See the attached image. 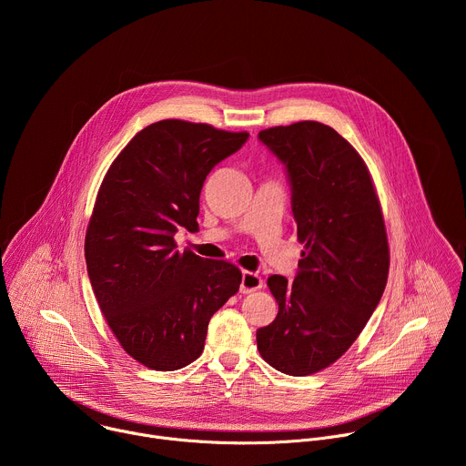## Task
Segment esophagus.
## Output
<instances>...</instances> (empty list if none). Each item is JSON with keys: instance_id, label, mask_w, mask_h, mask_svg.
I'll return each instance as SVG.
<instances>
[{"instance_id": "1", "label": "esophagus", "mask_w": 466, "mask_h": 466, "mask_svg": "<svg viewBox=\"0 0 466 466\" xmlns=\"http://www.w3.org/2000/svg\"><path fill=\"white\" fill-rule=\"evenodd\" d=\"M263 288V280L258 273H252V271H243L241 275V284H239V291L241 293H252V291H258Z\"/></svg>"}]
</instances>
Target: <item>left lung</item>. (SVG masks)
I'll list each match as a JSON object with an SVG mask.
<instances>
[{
	"label": "left lung",
	"mask_w": 466,
	"mask_h": 466,
	"mask_svg": "<svg viewBox=\"0 0 466 466\" xmlns=\"http://www.w3.org/2000/svg\"><path fill=\"white\" fill-rule=\"evenodd\" d=\"M258 138L288 167L304 250L293 282L268 279L279 315L256 343L277 370L308 376L352 347L383 295L390 258L381 205L367 164L331 127L299 121Z\"/></svg>",
	"instance_id": "8db88e82"
}]
</instances>
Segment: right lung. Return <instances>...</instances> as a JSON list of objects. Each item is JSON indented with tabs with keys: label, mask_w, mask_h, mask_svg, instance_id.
Segmentation results:
<instances>
[{
	"label": "right lung",
	"mask_w": 466,
	"mask_h": 466,
	"mask_svg": "<svg viewBox=\"0 0 466 466\" xmlns=\"http://www.w3.org/2000/svg\"><path fill=\"white\" fill-rule=\"evenodd\" d=\"M247 138L162 119L123 147L99 186L85 238L88 277L117 343L147 369L177 370L201 356L212 315L239 289V268L178 250L175 234L198 230L207 175Z\"/></svg>",
	"instance_id": "obj_1"
}]
</instances>
